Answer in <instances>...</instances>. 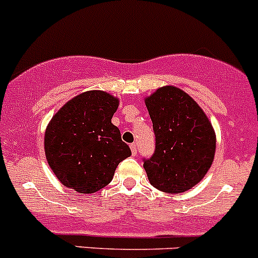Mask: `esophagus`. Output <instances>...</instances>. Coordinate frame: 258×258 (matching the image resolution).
<instances>
[{
	"mask_svg": "<svg viewBox=\"0 0 258 258\" xmlns=\"http://www.w3.org/2000/svg\"><path fill=\"white\" fill-rule=\"evenodd\" d=\"M130 149H132V154H133V155H137V153H138L137 144H132V145H130Z\"/></svg>",
	"mask_w": 258,
	"mask_h": 258,
	"instance_id": "obj_1",
	"label": "esophagus"
}]
</instances>
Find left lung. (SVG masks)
Returning <instances> with one entry per match:
<instances>
[{"label": "left lung", "mask_w": 258, "mask_h": 258, "mask_svg": "<svg viewBox=\"0 0 258 258\" xmlns=\"http://www.w3.org/2000/svg\"><path fill=\"white\" fill-rule=\"evenodd\" d=\"M145 104L155 134V151L144 159L149 181L164 192L187 191L211 168L214 128L198 103L176 87H161Z\"/></svg>", "instance_id": "left-lung-1"}]
</instances>
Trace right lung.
<instances>
[{
  "label": "right lung",
  "instance_id": "add662e5",
  "mask_svg": "<svg viewBox=\"0 0 258 258\" xmlns=\"http://www.w3.org/2000/svg\"><path fill=\"white\" fill-rule=\"evenodd\" d=\"M119 99L102 90H89L66 103L44 133L49 168L64 186L93 194L113 179L116 166L132 155L111 124Z\"/></svg>",
  "mask_w": 258,
  "mask_h": 258
}]
</instances>
